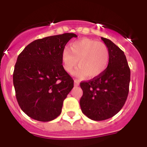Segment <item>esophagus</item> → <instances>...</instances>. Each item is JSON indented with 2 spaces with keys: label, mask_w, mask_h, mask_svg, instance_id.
<instances>
[{
  "label": "esophagus",
  "mask_w": 147,
  "mask_h": 147,
  "mask_svg": "<svg viewBox=\"0 0 147 147\" xmlns=\"http://www.w3.org/2000/svg\"><path fill=\"white\" fill-rule=\"evenodd\" d=\"M74 82H75V86H79V80H77V79H75Z\"/></svg>",
  "instance_id": "esophagus-1"
}]
</instances>
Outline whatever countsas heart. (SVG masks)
<instances>
[{
    "label": "heart",
    "instance_id": "obj_1",
    "mask_svg": "<svg viewBox=\"0 0 147 147\" xmlns=\"http://www.w3.org/2000/svg\"><path fill=\"white\" fill-rule=\"evenodd\" d=\"M109 61V49L105 44L89 38H82L72 42L69 50L65 49L61 54L64 70L71 72L77 66L73 75L79 78L88 75L90 78L100 75L105 70Z\"/></svg>",
    "mask_w": 147,
    "mask_h": 147
}]
</instances>
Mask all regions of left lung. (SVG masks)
Returning a JSON list of instances; mask_svg holds the SVG:
<instances>
[{
  "label": "left lung",
  "mask_w": 147,
  "mask_h": 147,
  "mask_svg": "<svg viewBox=\"0 0 147 147\" xmlns=\"http://www.w3.org/2000/svg\"><path fill=\"white\" fill-rule=\"evenodd\" d=\"M101 38L109 49L107 68L100 75L80 83L83 90L81 109L95 121L109 119L122 109L129 94L131 75L124 52L111 40Z\"/></svg>",
  "instance_id": "1"
}]
</instances>
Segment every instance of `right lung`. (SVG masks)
<instances>
[{
    "mask_svg": "<svg viewBox=\"0 0 147 147\" xmlns=\"http://www.w3.org/2000/svg\"><path fill=\"white\" fill-rule=\"evenodd\" d=\"M72 37L77 36L65 33L35 40L18 55L13 74L16 99L35 120L49 122L58 117L74 86L61 62L65 45Z\"/></svg>",
    "mask_w": 147,
    "mask_h": 147,
    "instance_id": "right-lung-1",
    "label": "right lung"
}]
</instances>
